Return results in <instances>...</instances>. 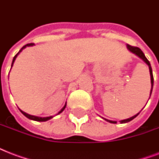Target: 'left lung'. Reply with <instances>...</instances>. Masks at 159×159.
Instances as JSON below:
<instances>
[{"mask_svg": "<svg viewBox=\"0 0 159 159\" xmlns=\"http://www.w3.org/2000/svg\"><path fill=\"white\" fill-rule=\"evenodd\" d=\"M126 46H127V48H128L129 50L130 51L131 53H134L136 56H138L139 58H141V59L143 60V62H145L146 64L148 66V68H149V73H150V77H151V91H150V96H151V94H152V91H153V71H152V67H151L150 62H149V61H148V60L146 58L145 55H144V53L142 52V50H141L140 48H137V47H133V46L129 45V44H127ZM150 96H149V98H150ZM139 114V112L138 114H136L135 116H132V117H130V118L126 119V120H120V122L121 124L129 122V121H131L132 120H134V119L135 118L136 116H138ZM103 119H104V120H106V121H108V122H110V123H112V124H116V122H117V121L109 120H106V119H105V118H103Z\"/></svg>", "mask_w": 159, "mask_h": 159, "instance_id": "left-lung-1", "label": "left lung"}]
</instances>
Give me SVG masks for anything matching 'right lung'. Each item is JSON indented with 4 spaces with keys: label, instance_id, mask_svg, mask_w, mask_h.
Returning <instances> with one entry per match:
<instances>
[{
    "label": "right lung",
    "instance_id": "add662e5",
    "mask_svg": "<svg viewBox=\"0 0 159 159\" xmlns=\"http://www.w3.org/2000/svg\"><path fill=\"white\" fill-rule=\"evenodd\" d=\"M33 45H34V43H28V44H26V45H25V46H24V47H22V48H21V49L20 51H19L18 53H17V54H16V56H15V57H14L13 61H12V63H11V67H12V66H13L14 62H15V60H16V57H17V56H18V55H19V53H20L21 51L23 50L24 48H25L26 47H30V46H33ZM66 106H67V102L65 103L64 106H63V107H62V108L61 109V111H60L59 112H58V113L57 114V115H58V114H60V113H62V111H64V109H65V107H66ZM20 111L21 113L23 114L24 116H25V117H27V118L30 119V120H32L40 121V122H42V121H47V120H50V119H52L53 117V116H48V117H39V116H31V115H29V114L25 113V112H24L23 111H21L20 109Z\"/></svg>",
    "mask_w": 159,
    "mask_h": 159
}]
</instances>
